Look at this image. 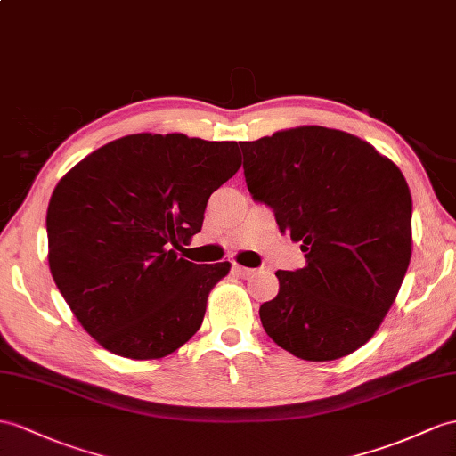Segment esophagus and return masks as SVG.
I'll use <instances>...</instances> for the list:
<instances>
[{"mask_svg":"<svg viewBox=\"0 0 456 456\" xmlns=\"http://www.w3.org/2000/svg\"><path fill=\"white\" fill-rule=\"evenodd\" d=\"M232 271H234L238 276H243V279H246V276H251L255 273V269H249V266H241L238 263L232 265Z\"/></svg>","mask_w":456,"mask_h":456,"instance_id":"obj_1","label":"esophagus"}]
</instances>
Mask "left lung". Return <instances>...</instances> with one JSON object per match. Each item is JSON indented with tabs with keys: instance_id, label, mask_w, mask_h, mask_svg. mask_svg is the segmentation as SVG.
Listing matches in <instances>:
<instances>
[{
	"instance_id": "8db88e82",
	"label": "left lung",
	"mask_w": 456,
	"mask_h": 456,
	"mask_svg": "<svg viewBox=\"0 0 456 456\" xmlns=\"http://www.w3.org/2000/svg\"><path fill=\"white\" fill-rule=\"evenodd\" d=\"M253 201L302 241L305 266L276 271L281 290L259 317L281 348L309 362L368 342L401 290L412 255L404 175L370 142L319 126L240 142Z\"/></svg>"
}]
</instances>
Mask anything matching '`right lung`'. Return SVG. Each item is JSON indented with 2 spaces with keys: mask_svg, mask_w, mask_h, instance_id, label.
<instances>
[{
  "mask_svg": "<svg viewBox=\"0 0 456 456\" xmlns=\"http://www.w3.org/2000/svg\"><path fill=\"white\" fill-rule=\"evenodd\" d=\"M240 166L236 141L139 133L61 177L46 215L50 271L100 346L157 360L199 330L230 263L197 265L175 249L201 232L210 193Z\"/></svg>",
  "mask_w": 456,
  "mask_h": 456,
  "instance_id": "right-lung-1",
  "label": "right lung"
}]
</instances>
